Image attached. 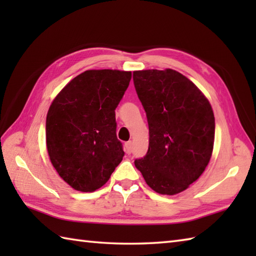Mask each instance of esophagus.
Here are the masks:
<instances>
[{"instance_id":"esophagus-1","label":"esophagus","mask_w":256,"mask_h":256,"mask_svg":"<svg viewBox=\"0 0 256 256\" xmlns=\"http://www.w3.org/2000/svg\"><path fill=\"white\" fill-rule=\"evenodd\" d=\"M132 145H133L132 140H128V142H126V143L124 144V146H125V152H126L128 154H131V153H132Z\"/></svg>"}]
</instances>
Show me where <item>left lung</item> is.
<instances>
[{
    "label": "left lung",
    "mask_w": 256,
    "mask_h": 256,
    "mask_svg": "<svg viewBox=\"0 0 256 256\" xmlns=\"http://www.w3.org/2000/svg\"><path fill=\"white\" fill-rule=\"evenodd\" d=\"M133 81L150 130L148 150L134 160L135 167L156 192H182L201 176L211 158L212 108L176 70H140L133 72Z\"/></svg>",
    "instance_id": "8db88e82"
}]
</instances>
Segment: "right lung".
<instances>
[{"instance_id":"obj_1","label":"right lung","mask_w":256,"mask_h":256,"mask_svg":"<svg viewBox=\"0 0 256 256\" xmlns=\"http://www.w3.org/2000/svg\"><path fill=\"white\" fill-rule=\"evenodd\" d=\"M131 78V72L86 70L59 92L48 110V155L59 176L78 192L102 187L123 160L116 108Z\"/></svg>"}]
</instances>
